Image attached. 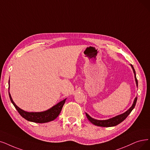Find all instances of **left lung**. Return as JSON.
I'll return each instance as SVG.
<instances>
[{"label": "left lung", "instance_id": "1", "mask_svg": "<svg viewBox=\"0 0 150 150\" xmlns=\"http://www.w3.org/2000/svg\"><path fill=\"white\" fill-rule=\"evenodd\" d=\"M132 68L133 72L134 73V77H135V81L136 82V86L138 87V81L136 77V74H135V71L133 67V66L130 64ZM137 97H135L134 101V103L132 105V106L130 108L125 111V112L121 114V115H117L115 117H113L112 118L106 119V120H98V119H95L94 118H92V117L90 116L87 112H86V116L87 119H88V121L92 123L93 124L97 125V126H100V127H112V126H115V125H117V124H120L121 122H122L124 120H125V119L126 118L129 114L131 112V111L134 110L135 108V106L137 103Z\"/></svg>", "mask_w": 150, "mask_h": 150}]
</instances>
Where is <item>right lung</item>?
<instances>
[{"mask_svg": "<svg viewBox=\"0 0 150 150\" xmlns=\"http://www.w3.org/2000/svg\"><path fill=\"white\" fill-rule=\"evenodd\" d=\"M8 94L11 103H13L15 108L17 110L18 112L20 113V115L28 121H31L36 123H45L48 122H50L55 119L60 113L62 108L65 103V101L67 98L63 100L59 101L57 105H54L50 108V109L41 112H27L20 108L13 101L12 98L11 97L10 93V79L8 81Z\"/></svg>", "mask_w": 150, "mask_h": 150, "instance_id": "right-lung-1", "label": "right lung"}]
</instances>
